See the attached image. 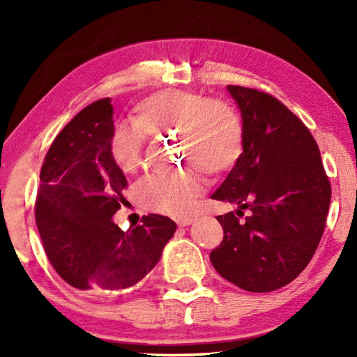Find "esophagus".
I'll return each instance as SVG.
<instances>
[{
	"instance_id": "1",
	"label": "esophagus",
	"mask_w": 357,
	"mask_h": 357,
	"mask_svg": "<svg viewBox=\"0 0 357 357\" xmlns=\"http://www.w3.org/2000/svg\"><path fill=\"white\" fill-rule=\"evenodd\" d=\"M192 222H193V217H181V219L176 220L179 227H189Z\"/></svg>"
}]
</instances>
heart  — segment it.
<instances>
[{"label":"heart","mask_w":357,"mask_h":357,"mask_svg":"<svg viewBox=\"0 0 357 357\" xmlns=\"http://www.w3.org/2000/svg\"><path fill=\"white\" fill-rule=\"evenodd\" d=\"M135 121L118 124L112 132L110 154L121 172L135 173L142 167L148 134H176L181 159L190 164L176 173L149 174L138 183V202L154 213H187L206 185L204 172L219 176L231 170L243 154V121L223 99L168 89L142 100Z\"/></svg>","instance_id":"heart-1"}]
</instances>
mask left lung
<instances>
[{"mask_svg": "<svg viewBox=\"0 0 357 357\" xmlns=\"http://www.w3.org/2000/svg\"><path fill=\"white\" fill-rule=\"evenodd\" d=\"M227 88L243 114L244 151L213 198L239 209L217 215L223 239L209 259L245 291H274L310 263L324 233L331 183L315 138L293 112L269 93ZM244 208L250 214L241 221Z\"/></svg>", "mask_w": 357, "mask_h": 357, "instance_id": "1", "label": "left lung"}]
</instances>
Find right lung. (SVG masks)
Listing matches in <instances>:
<instances>
[{
  "label": "right lung",
  "instance_id": "add662e5",
  "mask_svg": "<svg viewBox=\"0 0 357 357\" xmlns=\"http://www.w3.org/2000/svg\"><path fill=\"white\" fill-rule=\"evenodd\" d=\"M112 99L84 107L50 144L34 215L42 245L64 282L80 291H113L140 282L159 261L176 223L142 217L123 231L112 220L128 179L110 154Z\"/></svg>",
  "mask_w": 357,
  "mask_h": 357
}]
</instances>
